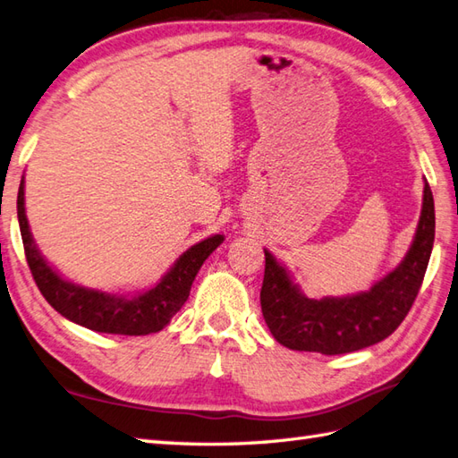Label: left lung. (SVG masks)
Instances as JSON below:
<instances>
[{
    "mask_svg": "<svg viewBox=\"0 0 458 458\" xmlns=\"http://www.w3.org/2000/svg\"><path fill=\"white\" fill-rule=\"evenodd\" d=\"M435 241V206L428 182L418 231L408 255L369 292L344 298L303 296L290 272L264 249L260 306L270 333L284 347L344 354L384 341L411 310L428 270Z\"/></svg>",
    "mask_w": 458,
    "mask_h": 458,
    "instance_id": "1",
    "label": "left lung"
}]
</instances>
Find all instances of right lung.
<instances>
[{
    "label": "right lung",
    "mask_w": 458,
    "mask_h": 458,
    "mask_svg": "<svg viewBox=\"0 0 458 458\" xmlns=\"http://www.w3.org/2000/svg\"><path fill=\"white\" fill-rule=\"evenodd\" d=\"M17 219L21 229L27 264L35 284L45 300L66 319L98 333L114 335H148L165 329L184 306L191 282L206 259L216 250L223 235H213L190 247L155 288L137 296H117L99 290H89L64 280L40 257L25 216V180L21 178L17 194Z\"/></svg>",
    "instance_id": "obj_1"
}]
</instances>
